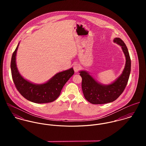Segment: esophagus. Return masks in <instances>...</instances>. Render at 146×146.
<instances>
[{
    "instance_id": "esophagus-1",
    "label": "esophagus",
    "mask_w": 146,
    "mask_h": 146,
    "mask_svg": "<svg viewBox=\"0 0 146 146\" xmlns=\"http://www.w3.org/2000/svg\"><path fill=\"white\" fill-rule=\"evenodd\" d=\"M74 70L75 72H78L80 70V66L78 64H75L74 66Z\"/></svg>"
}]
</instances>
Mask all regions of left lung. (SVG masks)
Returning a JSON list of instances; mask_svg holds the SVG:
<instances>
[{"instance_id":"obj_1","label":"left lung","mask_w":146,"mask_h":146,"mask_svg":"<svg viewBox=\"0 0 146 146\" xmlns=\"http://www.w3.org/2000/svg\"><path fill=\"white\" fill-rule=\"evenodd\" d=\"M113 42L121 46L126 57V64L123 74L114 83L104 85L95 81L87 72H80V75L82 78V88L84 96L92 104H105L115 101L123 93L128 82L131 70V60L127 48L120 38H116Z\"/></svg>"}]
</instances>
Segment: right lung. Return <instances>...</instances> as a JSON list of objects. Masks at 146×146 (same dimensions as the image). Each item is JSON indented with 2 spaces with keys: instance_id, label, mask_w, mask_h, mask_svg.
Wrapping results in <instances>:
<instances>
[{
  "instance_id": "right-lung-1",
  "label": "right lung",
  "mask_w": 146,
  "mask_h": 146,
  "mask_svg": "<svg viewBox=\"0 0 146 146\" xmlns=\"http://www.w3.org/2000/svg\"><path fill=\"white\" fill-rule=\"evenodd\" d=\"M19 45L12 54L11 62L12 79L16 89L25 98L32 102L46 104L53 102L60 95L64 84L74 75V69L71 68L57 74L46 83H31L21 76L17 68L16 56Z\"/></svg>"
}]
</instances>
